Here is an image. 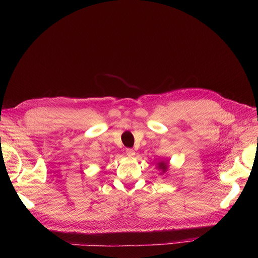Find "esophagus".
Listing matches in <instances>:
<instances>
[{"mask_svg": "<svg viewBox=\"0 0 258 258\" xmlns=\"http://www.w3.org/2000/svg\"><path fill=\"white\" fill-rule=\"evenodd\" d=\"M125 154H126L128 157H134V156H135V151L133 150V148H126Z\"/></svg>", "mask_w": 258, "mask_h": 258, "instance_id": "obj_1", "label": "esophagus"}]
</instances>
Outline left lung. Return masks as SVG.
I'll use <instances>...</instances> for the list:
<instances>
[{"label":"left lung","instance_id":"obj_1","mask_svg":"<svg viewBox=\"0 0 258 258\" xmlns=\"http://www.w3.org/2000/svg\"><path fill=\"white\" fill-rule=\"evenodd\" d=\"M157 168L162 170V172H166L168 169V162H164V161L159 162V163L157 164Z\"/></svg>","mask_w":258,"mask_h":258}]
</instances>
